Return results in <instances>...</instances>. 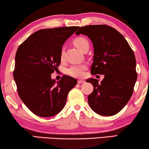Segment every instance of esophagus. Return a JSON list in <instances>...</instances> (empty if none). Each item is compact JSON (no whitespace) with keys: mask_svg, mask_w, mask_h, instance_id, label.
<instances>
[{"mask_svg":"<svg viewBox=\"0 0 149 149\" xmlns=\"http://www.w3.org/2000/svg\"><path fill=\"white\" fill-rule=\"evenodd\" d=\"M85 83V81L84 80H78V83L79 84H81V83Z\"/></svg>","mask_w":149,"mask_h":149,"instance_id":"34e87169","label":"esophagus"}]
</instances>
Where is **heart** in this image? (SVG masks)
<instances>
[{
  "label": "heart",
  "mask_w": 149,
  "mask_h": 149,
  "mask_svg": "<svg viewBox=\"0 0 149 149\" xmlns=\"http://www.w3.org/2000/svg\"><path fill=\"white\" fill-rule=\"evenodd\" d=\"M73 43L79 49L82 51V52L84 50L85 48L89 47V41L87 38L82 37V36L75 38L73 40ZM63 58H64V49H62L60 52V59L63 60ZM85 69H86V66H85V65H74V66H70L66 70V73L72 77H81L83 75V72H84Z\"/></svg>",
  "instance_id": "b5f03b06"
}]
</instances>
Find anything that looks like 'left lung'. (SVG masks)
Instances as JSON below:
<instances>
[{"instance_id": "1", "label": "left lung", "mask_w": 149, "mask_h": 149, "mask_svg": "<svg viewBox=\"0 0 149 149\" xmlns=\"http://www.w3.org/2000/svg\"><path fill=\"white\" fill-rule=\"evenodd\" d=\"M80 34L88 36L93 45L91 74H104L100 83L96 79L87 80L93 86L87 97L89 107L100 115H116L131 98L137 80L133 50L124 36L109 26H83L75 33Z\"/></svg>"}]
</instances>
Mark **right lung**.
<instances>
[{
  "mask_svg": "<svg viewBox=\"0 0 149 149\" xmlns=\"http://www.w3.org/2000/svg\"><path fill=\"white\" fill-rule=\"evenodd\" d=\"M78 26L39 30L28 37L15 54L13 78L18 95L36 115L49 117L64 109L69 91L77 85L72 77L51 78L58 69L62 45Z\"/></svg>",
  "mask_w": 149,
  "mask_h": 149,
  "instance_id": "obj_1",
  "label": "right lung"
}]
</instances>
